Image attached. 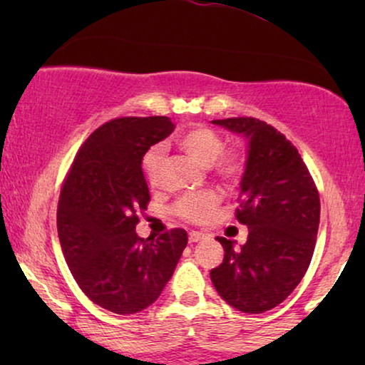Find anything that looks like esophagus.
Wrapping results in <instances>:
<instances>
[{
    "label": "esophagus",
    "mask_w": 365,
    "mask_h": 365,
    "mask_svg": "<svg viewBox=\"0 0 365 365\" xmlns=\"http://www.w3.org/2000/svg\"><path fill=\"white\" fill-rule=\"evenodd\" d=\"M204 239V234L202 232H197V231H191L189 232V242H197Z\"/></svg>",
    "instance_id": "esophagus-1"
}]
</instances>
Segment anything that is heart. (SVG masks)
Returning <instances> with one entry per match:
<instances>
[{
  "label": "heart",
  "instance_id": "heart-1",
  "mask_svg": "<svg viewBox=\"0 0 365 365\" xmlns=\"http://www.w3.org/2000/svg\"><path fill=\"white\" fill-rule=\"evenodd\" d=\"M174 144L178 149H181L184 154H187L192 161L201 164L204 168L212 166L216 173L221 176L226 182H231L232 179L239 176L242 169V159L241 154L236 151L222 153L224 149V139L217 131L207 126H192L187 128L176 134L174 138ZM163 168V148L153 146L148 149V153L143 158V169L146 174L148 182L154 186L158 184L159 176H161ZM217 204L216 194L212 192H201L194 194V196L184 197L181 202L178 204L179 216L187 219V221H204Z\"/></svg>",
  "mask_w": 365,
  "mask_h": 365
}]
</instances>
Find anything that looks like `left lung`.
<instances>
[{
    "label": "left lung",
    "mask_w": 365,
    "mask_h": 365,
    "mask_svg": "<svg viewBox=\"0 0 365 365\" xmlns=\"http://www.w3.org/2000/svg\"><path fill=\"white\" fill-rule=\"evenodd\" d=\"M212 124L247 141L236 217L249 234L241 247L217 237L224 259L211 271V281L229 306L262 314L286 301L311 264L321 217L319 192L301 154L276 128L254 118Z\"/></svg>",
    "instance_id": "obj_1"
}]
</instances>
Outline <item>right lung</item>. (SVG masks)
Segmentation results:
<instances>
[{
  "instance_id": "add662e5",
  "label": "right lung",
  "mask_w": 365,
  "mask_h": 365,
  "mask_svg": "<svg viewBox=\"0 0 365 365\" xmlns=\"http://www.w3.org/2000/svg\"><path fill=\"white\" fill-rule=\"evenodd\" d=\"M166 116L119 118L98 128L74 158L58 202V236L81 291L114 314H136L161 296L187 244L184 229L136 234L149 202L143 158L174 131Z\"/></svg>"
}]
</instances>
